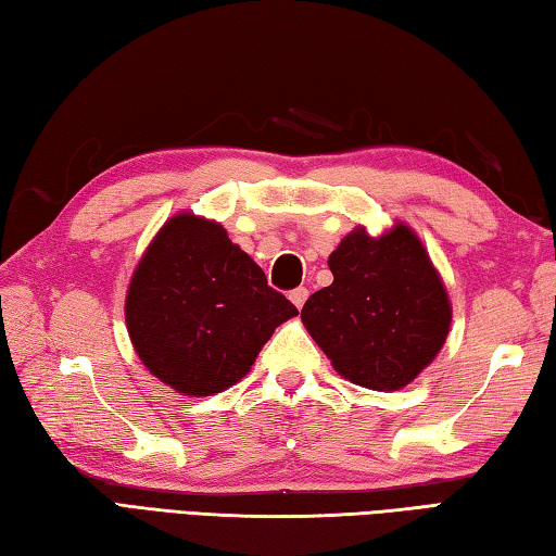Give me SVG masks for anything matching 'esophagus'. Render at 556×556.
<instances>
[{
  "mask_svg": "<svg viewBox=\"0 0 556 556\" xmlns=\"http://www.w3.org/2000/svg\"><path fill=\"white\" fill-rule=\"evenodd\" d=\"M307 298H309V290H307V288H294V290L290 292V302H292L298 309L304 307V302H307Z\"/></svg>",
  "mask_w": 556,
  "mask_h": 556,
  "instance_id": "obj_1",
  "label": "esophagus"
}]
</instances>
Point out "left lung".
Segmentation results:
<instances>
[{"mask_svg": "<svg viewBox=\"0 0 556 556\" xmlns=\"http://www.w3.org/2000/svg\"><path fill=\"white\" fill-rule=\"evenodd\" d=\"M333 282L302 307V324L357 387L399 391L444 345L451 302L427 249L407 225L381 237L345 235L328 256Z\"/></svg>", "mask_w": 556, "mask_h": 556, "instance_id": "1", "label": "left lung"}]
</instances>
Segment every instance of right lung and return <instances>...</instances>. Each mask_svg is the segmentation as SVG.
Segmentation results:
<instances>
[{
    "instance_id": "obj_1",
    "label": "right lung",
    "mask_w": 556,
    "mask_h": 556,
    "mask_svg": "<svg viewBox=\"0 0 556 556\" xmlns=\"http://www.w3.org/2000/svg\"><path fill=\"white\" fill-rule=\"evenodd\" d=\"M298 314L223 225L177 213L136 266L124 319L136 355L177 393L240 381L276 328Z\"/></svg>"
}]
</instances>
